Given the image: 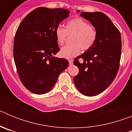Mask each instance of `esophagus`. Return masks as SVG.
I'll return each instance as SVG.
<instances>
[{"mask_svg": "<svg viewBox=\"0 0 132 132\" xmlns=\"http://www.w3.org/2000/svg\"><path fill=\"white\" fill-rule=\"evenodd\" d=\"M69 65H72L73 64V61L72 59H69Z\"/></svg>", "mask_w": 132, "mask_h": 132, "instance_id": "1", "label": "esophagus"}]
</instances>
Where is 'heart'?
I'll return each mask as SVG.
<instances>
[{"mask_svg":"<svg viewBox=\"0 0 132 132\" xmlns=\"http://www.w3.org/2000/svg\"><path fill=\"white\" fill-rule=\"evenodd\" d=\"M55 36L59 45L65 44L67 36H73L72 45L64 46L59 52L61 57L70 59L78 55L80 50L85 52L91 48L96 42L97 33L95 28L85 20L75 18L67 21L65 29L58 26L55 30Z\"/></svg>","mask_w":132,"mask_h":132,"instance_id":"heart-1","label":"heart"}]
</instances>
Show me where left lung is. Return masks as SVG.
I'll return each instance as SVG.
<instances>
[{
  "mask_svg": "<svg viewBox=\"0 0 132 132\" xmlns=\"http://www.w3.org/2000/svg\"><path fill=\"white\" fill-rule=\"evenodd\" d=\"M80 16L95 28L97 37L91 48L75 59L73 63L79 72L73 80L80 93L93 96L106 89L117 75L121 57V35L111 20L101 12H82ZM79 59H83L82 62H79Z\"/></svg>",
  "mask_w": 132,
  "mask_h": 132,
  "instance_id": "left-lung-1",
  "label": "left lung"
}]
</instances>
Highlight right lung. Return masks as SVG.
I'll use <instances>...</instances> for the list:
<instances>
[{
    "instance_id": "obj_1",
    "label": "right lung",
    "mask_w": 132,
    "mask_h": 132,
    "mask_svg": "<svg viewBox=\"0 0 132 132\" xmlns=\"http://www.w3.org/2000/svg\"><path fill=\"white\" fill-rule=\"evenodd\" d=\"M69 13L67 9L39 7L26 16L16 30L15 65L21 82L31 93L50 91L68 67L67 59L53 55L59 51L55 30Z\"/></svg>"
}]
</instances>
